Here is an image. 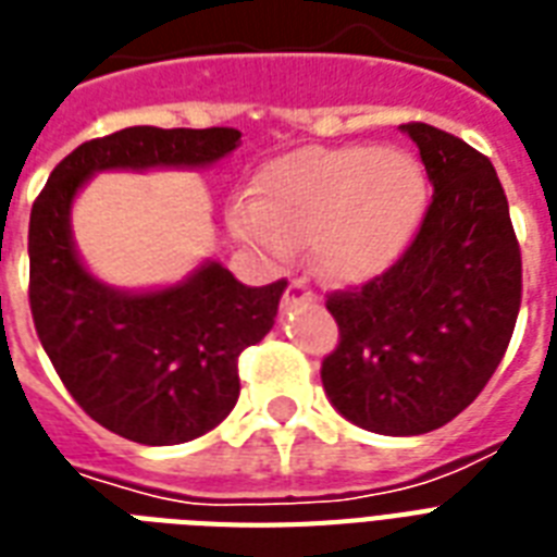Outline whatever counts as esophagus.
I'll return each mask as SVG.
<instances>
[{
    "label": "esophagus",
    "instance_id": "obj_1",
    "mask_svg": "<svg viewBox=\"0 0 557 557\" xmlns=\"http://www.w3.org/2000/svg\"><path fill=\"white\" fill-rule=\"evenodd\" d=\"M313 299H317V293L310 290V284L305 282V278H293V282L287 284V290H284L282 308L290 310L296 308V305H301V301H313Z\"/></svg>",
    "mask_w": 557,
    "mask_h": 557
}]
</instances>
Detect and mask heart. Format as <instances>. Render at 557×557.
Returning <instances> with one entry per match:
<instances>
[{"label":"heart","mask_w":557,"mask_h":557,"mask_svg":"<svg viewBox=\"0 0 557 557\" xmlns=\"http://www.w3.org/2000/svg\"><path fill=\"white\" fill-rule=\"evenodd\" d=\"M426 194L424 168L404 150L308 148L264 168L256 206H240L235 223L273 256L310 240L327 275L366 282L407 252Z\"/></svg>","instance_id":"1"}]
</instances>
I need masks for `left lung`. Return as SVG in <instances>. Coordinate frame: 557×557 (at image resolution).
I'll return each instance as SVG.
<instances>
[{"label":"left lung","instance_id":"1","mask_svg":"<svg viewBox=\"0 0 557 557\" xmlns=\"http://www.w3.org/2000/svg\"><path fill=\"white\" fill-rule=\"evenodd\" d=\"M433 200L409 249L372 282L331 293L339 343L322 386L351 424L421 435L471 407L515 334L523 264L488 157L454 133L409 122Z\"/></svg>","mask_w":557,"mask_h":557}]
</instances>
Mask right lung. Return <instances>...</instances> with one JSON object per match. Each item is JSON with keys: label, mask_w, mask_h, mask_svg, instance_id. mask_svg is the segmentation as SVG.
I'll return each instance as SVG.
<instances>
[{"label": "right lung", "mask_w": 557, "mask_h": 557, "mask_svg": "<svg viewBox=\"0 0 557 557\" xmlns=\"http://www.w3.org/2000/svg\"><path fill=\"white\" fill-rule=\"evenodd\" d=\"M238 139L232 127H127L72 150L34 200L28 301L37 337L86 416L131 442H191L230 416L240 351L270 334L287 282L247 287L209 261L165 290L107 287L77 258L72 200L98 171L211 165Z\"/></svg>", "instance_id": "add662e5"}]
</instances>
